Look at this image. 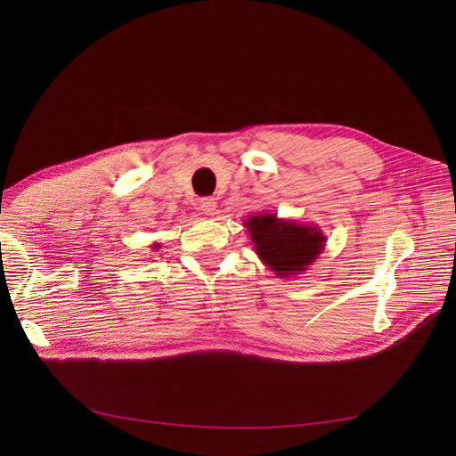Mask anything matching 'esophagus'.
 Returning a JSON list of instances; mask_svg holds the SVG:
<instances>
[{"label": "esophagus", "mask_w": 456, "mask_h": 456, "mask_svg": "<svg viewBox=\"0 0 456 456\" xmlns=\"http://www.w3.org/2000/svg\"><path fill=\"white\" fill-rule=\"evenodd\" d=\"M200 211L207 216H213L216 213V200L215 198H203L200 201Z\"/></svg>", "instance_id": "esophagus-1"}]
</instances>
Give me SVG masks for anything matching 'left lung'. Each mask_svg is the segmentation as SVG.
Masks as SVG:
<instances>
[{"instance_id": "obj_1", "label": "left lung", "mask_w": 456, "mask_h": 456, "mask_svg": "<svg viewBox=\"0 0 456 456\" xmlns=\"http://www.w3.org/2000/svg\"><path fill=\"white\" fill-rule=\"evenodd\" d=\"M255 253L278 278H295L318 260L325 236L316 225L283 220L276 215H256L243 222Z\"/></svg>"}]
</instances>
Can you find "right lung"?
<instances>
[{"mask_svg":"<svg viewBox=\"0 0 456 456\" xmlns=\"http://www.w3.org/2000/svg\"><path fill=\"white\" fill-rule=\"evenodd\" d=\"M152 249H159V243H152Z\"/></svg>","mask_w":456,"mask_h":456,"instance_id":"add662e5","label":"right lung"}]
</instances>
